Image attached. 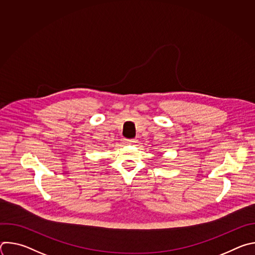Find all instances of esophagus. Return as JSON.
<instances>
[{
  "instance_id": "obj_1",
  "label": "esophagus",
  "mask_w": 255,
  "mask_h": 255,
  "mask_svg": "<svg viewBox=\"0 0 255 255\" xmlns=\"http://www.w3.org/2000/svg\"><path fill=\"white\" fill-rule=\"evenodd\" d=\"M124 141H125V143H127V144H133V143H136V142H137L136 139H125Z\"/></svg>"
}]
</instances>
